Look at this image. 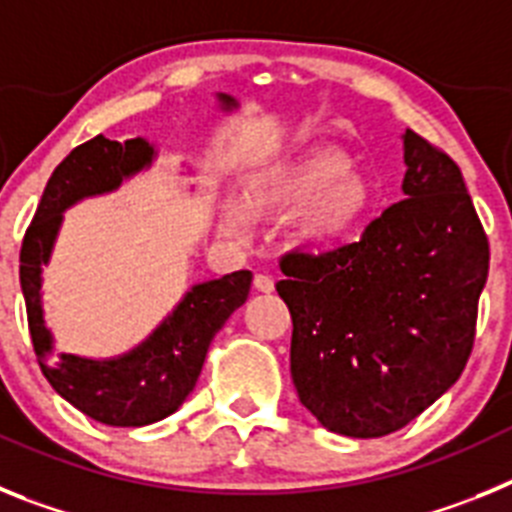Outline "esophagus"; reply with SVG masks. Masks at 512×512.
Masks as SVG:
<instances>
[{
    "label": "esophagus",
    "mask_w": 512,
    "mask_h": 512,
    "mask_svg": "<svg viewBox=\"0 0 512 512\" xmlns=\"http://www.w3.org/2000/svg\"><path fill=\"white\" fill-rule=\"evenodd\" d=\"M253 287L259 289V292H264V295H269V292H274V279L266 277V274H256V277H253Z\"/></svg>",
    "instance_id": "34e87169"
}]
</instances>
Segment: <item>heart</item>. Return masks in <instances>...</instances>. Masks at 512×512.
Listing matches in <instances>:
<instances>
[{"label":"heart","mask_w":512,"mask_h":512,"mask_svg":"<svg viewBox=\"0 0 512 512\" xmlns=\"http://www.w3.org/2000/svg\"><path fill=\"white\" fill-rule=\"evenodd\" d=\"M243 202H228L220 225L228 235L246 238L251 215L292 212L289 238L302 248H333L364 225L374 205V189L346 153L312 148L289 161L269 164L248 179Z\"/></svg>","instance_id":"1"}]
</instances>
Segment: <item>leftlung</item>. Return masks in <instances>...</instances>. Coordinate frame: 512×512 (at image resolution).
I'll return each mask as SVG.
<instances>
[{
	"label": "left lung",
	"mask_w": 512,
	"mask_h": 512,
	"mask_svg": "<svg viewBox=\"0 0 512 512\" xmlns=\"http://www.w3.org/2000/svg\"><path fill=\"white\" fill-rule=\"evenodd\" d=\"M400 138L405 200L359 243L284 256L277 284L300 402L348 438L400 431L459 379L490 269L459 166L413 130Z\"/></svg>",
	"instance_id": "8db88e82"
}]
</instances>
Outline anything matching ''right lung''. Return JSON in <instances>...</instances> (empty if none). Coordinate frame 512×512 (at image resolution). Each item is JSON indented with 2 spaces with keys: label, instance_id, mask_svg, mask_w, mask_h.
<instances>
[{
  "label": "right lung",
  "instance_id": "add662e5",
  "mask_svg": "<svg viewBox=\"0 0 512 512\" xmlns=\"http://www.w3.org/2000/svg\"><path fill=\"white\" fill-rule=\"evenodd\" d=\"M215 99L220 112L241 107L230 94L217 92ZM156 158L158 148L146 138L117 143L97 135L74 148L45 184L43 200L20 251L27 323L45 379L79 413L112 428L151 425L182 408L197 384L212 338L248 300L253 279L251 271H233L220 279L192 284L138 346L117 356L94 359L58 351L53 330L45 325L43 266L51 264L63 212L89 197L117 192L122 182L151 169Z\"/></svg>",
  "mask_w": 512,
  "mask_h": 512
}]
</instances>
